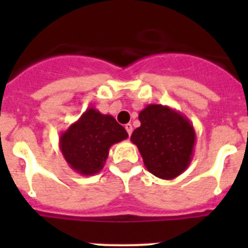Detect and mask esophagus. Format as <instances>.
<instances>
[{
  "mask_svg": "<svg viewBox=\"0 0 248 248\" xmlns=\"http://www.w3.org/2000/svg\"><path fill=\"white\" fill-rule=\"evenodd\" d=\"M125 129H126V131H128V134H129V135H130L131 133H133V126H131L130 123H128V124H125Z\"/></svg>",
  "mask_w": 248,
  "mask_h": 248,
  "instance_id": "esophagus-1",
  "label": "esophagus"
}]
</instances>
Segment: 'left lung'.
Wrapping results in <instances>:
<instances>
[{"label":"left lung","mask_w":248,"mask_h":248,"mask_svg":"<svg viewBox=\"0 0 248 248\" xmlns=\"http://www.w3.org/2000/svg\"><path fill=\"white\" fill-rule=\"evenodd\" d=\"M140 126L131 134L153 175L171 180L189 168L194 156L196 134L192 123L168 105L149 104L139 113Z\"/></svg>","instance_id":"1"}]
</instances>
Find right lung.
Segmentation results:
<instances>
[{
  "label": "right lung",
  "instance_id": "add662e5",
  "mask_svg": "<svg viewBox=\"0 0 248 248\" xmlns=\"http://www.w3.org/2000/svg\"><path fill=\"white\" fill-rule=\"evenodd\" d=\"M128 138V133L109 114L91 107L59 137V149L72 170L83 176L104 168L109 149Z\"/></svg>",
  "mask_w": 248,
  "mask_h": 248
}]
</instances>
